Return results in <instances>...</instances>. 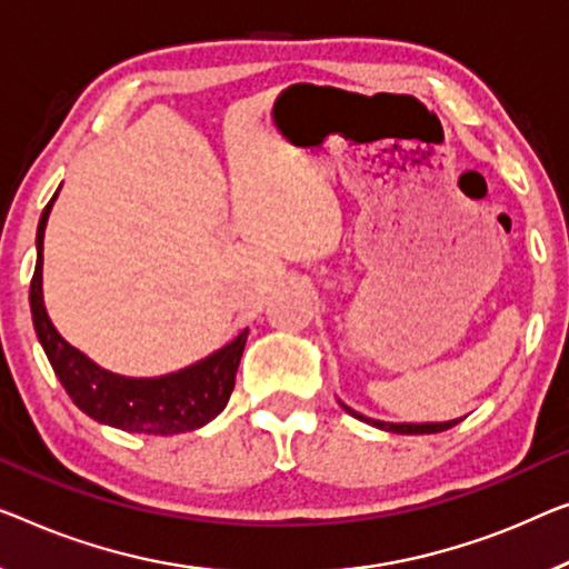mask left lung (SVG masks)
<instances>
[{
	"label": "left lung",
	"mask_w": 569,
	"mask_h": 569,
	"mask_svg": "<svg viewBox=\"0 0 569 569\" xmlns=\"http://www.w3.org/2000/svg\"><path fill=\"white\" fill-rule=\"evenodd\" d=\"M342 409H345L347 413H352L355 419L368 421V423H372V427H378V429L393 431V435H437V431H445V429L455 427V423L460 421V419H455V421H442V423H388V421H376V419L362 417V413L352 411L350 406H345V403H342Z\"/></svg>",
	"instance_id": "left-lung-1"
}]
</instances>
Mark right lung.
I'll list each match as a JSON object with an SVG mask.
<instances>
[{
    "instance_id": "add662e5",
    "label": "right lung",
    "mask_w": 569,
    "mask_h": 569,
    "mask_svg": "<svg viewBox=\"0 0 569 569\" xmlns=\"http://www.w3.org/2000/svg\"><path fill=\"white\" fill-rule=\"evenodd\" d=\"M56 197L40 214L36 237L38 262L30 281V311L42 350L66 393L94 421L122 431H138V435L168 437L209 423L230 401L237 366L248 342V329H242L222 350L171 376L124 378L99 368L56 332L53 321L42 307V237H46L48 214Z\"/></svg>"
}]
</instances>
